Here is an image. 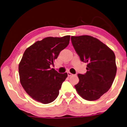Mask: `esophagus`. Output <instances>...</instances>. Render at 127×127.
Returning <instances> with one entry per match:
<instances>
[{
	"instance_id": "34e87169",
	"label": "esophagus",
	"mask_w": 127,
	"mask_h": 127,
	"mask_svg": "<svg viewBox=\"0 0 127 127\" xmlns=\"http://www.w3.org/2000/svg\"><path fill=\"white\" fill-rule=\"evenodd\" d=\"M67 75L69 76H72V75H73V74H72V73H71L70 72H67Z\"/></svg>"
}]
</instances>
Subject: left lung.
I'll return each mask as SVG.
<instances>
[{"label": "left lung", "mask_w": 127, "mask_h": 127, "mask_svg": "<svg viewBox=\"0 0 127 127\" xmlns=\"http://www.w3.org/2000/svg\"><path fill=\"white\" fill-rule=\"evenodd\" d=\"M71 41L81 60L87 63L86 73L78 74L79 81L75 86L76 90L87 101L98 99L109 90L115 79L117 70L115 54L92 36H72Z\"/></svg>", "instance_id": "left-lung-1"}]
</instances>
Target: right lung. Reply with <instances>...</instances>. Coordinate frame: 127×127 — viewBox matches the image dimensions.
<instances>
[{
  "label": "right lung",
  "instance_id": "obj_1",
  "mask_svg": "<svg viewBox=\"0 0 127 127\" xmlns=\"http://www.w3.org/2000/svg\"><path fill=\"white\" fill-rule=\"evenodd\" d=\"M69 41L70 35L46 37L25 51L19 65L20 81L26 92L35 101L49 104L59 95L67 73H59L50 66Z\"/></svg>",
  "mask_w": 127,
  "mask_h": 127
}]
</instances>
